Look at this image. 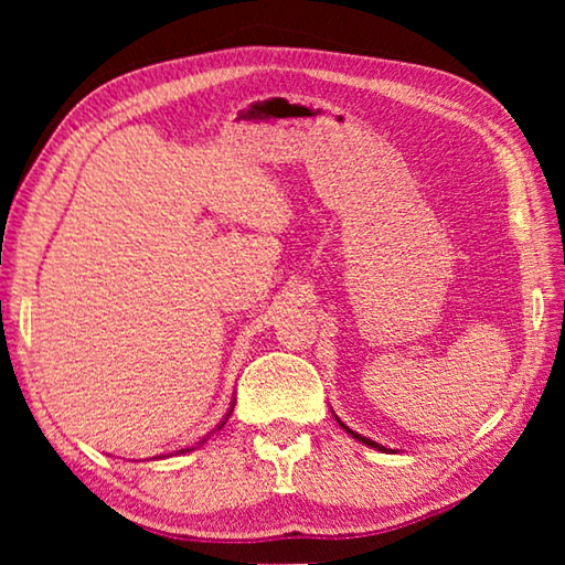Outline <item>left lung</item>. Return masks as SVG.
Returning <instances> with one entry per match:
<instances>
[{"mask_svg":"<svg viewBox=\"0 0 565 565\" xmlns=\"http://www.w3.org/2000/svg\"><path fill=\"white\" fill-rule=\"evenodd\" d=\"M337 420H339V426L343 428V431H347V434H351L353 438H356V441H361V444H366V446H371V448H379V451H386V448L384 446H381V444H376V441H371V438H366V436H361V434H356V431H351V428L347 426V424H343V420L337 416Z\"/></svg>","mask_w":565,"mask_h":565,"instance_id":"obj_1","label":"left lung"}]
</instances>
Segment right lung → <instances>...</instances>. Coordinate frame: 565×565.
<instances>
[{
	"label": "right lung",
	"mask_w": 565,
	"mask_h": 565,
	"mask_svg": "<svg viewBox=\"0 0 565 565\" xmlns=\"http://www.w3.org/2000/svg\"><path fill=\"white\" fill-rule=\"evenodd\" d=\"M232 411H234V406H232ZM226 418H228V414H226ZM226 418H224V420H226ZM222 426H224V424H222ZM204 441H206V438H202V441H199V446H202ZM181 451H194V446H191V448H181Z\"/></svg>",
	"instance_id": "add662e5"
}]
</instances>
